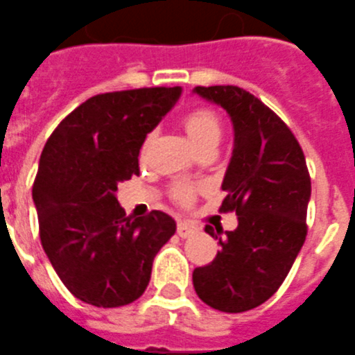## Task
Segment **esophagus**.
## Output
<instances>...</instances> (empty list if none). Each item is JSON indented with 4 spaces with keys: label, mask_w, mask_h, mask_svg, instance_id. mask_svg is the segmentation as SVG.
<instances>
[{
    "label": "esophagus",
    "mask_w": 355,
    "mask_h": 355,
    "mask_svg": "<svg viewBox=\"0 0 355 355\" xmlns=\"http://www.w3.org/2000/svg\"><path fill=\"white\" fill-rule=\"evenodd\" d=\"M196 230L198 229H196L193 223H189V221H178V225H177V234L182 237V239L195 236Z\"/></svg>",
    "instance_id": "obj_1"
}]
</instances>
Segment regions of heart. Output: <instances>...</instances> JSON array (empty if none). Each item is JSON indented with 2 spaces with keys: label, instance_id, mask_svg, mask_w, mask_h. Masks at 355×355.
I'll use <instances>...</instances> for the list:
<instances>
[{
  "label": "heart",
  "instance_id": "heart-1",
  "mask_svg": "<svg viewBox=\"0 0 355 355\" xmlns=\"http://www.w3.org/2000/svg\"><path fill=\"white\" fill-rule=\"evenodd\" d=\"M182 125L186 128L187 137L196 150H202L211 144H218L221 137V119L220 116L209 107H195L182 118ZM173 196L182 203H187L193 198V189L187 186H177Z\"/></svg>",
  "mask_w": 355,
  "mask_h": 355
}]
</instances>
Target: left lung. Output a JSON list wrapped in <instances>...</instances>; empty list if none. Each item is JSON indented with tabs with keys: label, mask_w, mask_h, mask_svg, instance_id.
<instances>
[{
	"label": "left lung",
	"mask_w": 355,
	"mask_h": 355,
	"mask_svg": "<svg viewBox=\"0 0 355 355\" xmlns=\"http://www.w3.org/2000/svg\"><path fill=\"white\" fill-rule=\"evenodd\" d=\"M221 105L234 125V152L221 189L220 212H236L237 229L205 225L221 250L195 268L202 302L223 313H243L275 295L307 236L311 177L297 137L270 107L236 85L196 87Z\"/></svg>",
	"instance_id": "1"
}]
</instances>
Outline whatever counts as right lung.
<instances>
[{
    "mask_svg": "<svg viewBox=\"0 0 355 355\" xmlns=\"http://www.w3.org/2000/svg\"><path fill=\"white\" fill-rule=\"evenodd\" d=\"M180 87L96 94L49 135L33 182L42 248L76 298L96 307L128 306L150 282L157 252L177 223L162 211L126 216L119 182L139 175L146 135L171 110Z\"/></svg>",
    "mask_w": 355,
    "mask_h": 355,
    "instance_id": "right-lung-1",
    "label": "right lung"
}]
</instances>
